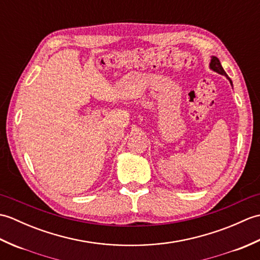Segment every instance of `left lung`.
<instances>
[{
    "mask_svg": "<svg viewBox=\"0 0 260 260\" xmlns=\"http://www.w3.org/2000/svg\"><path fill=\"white\" fill-rule=\"evenodd\" d=\"M210 68H211L213 71H215V73H218L220 75H223V76H227V74H225V71L223 70L221 63H220V60L217 58V57H212L211 58V62H210ZM229 79V78H228ZM230 80V79H229ZM231 82V80H230Z\"/></svg>",
    "mask_w": 260,
    "mask_h": 260,
    "instance_id": "obj_1",
    "label": "left lung"
}]
</instances>
